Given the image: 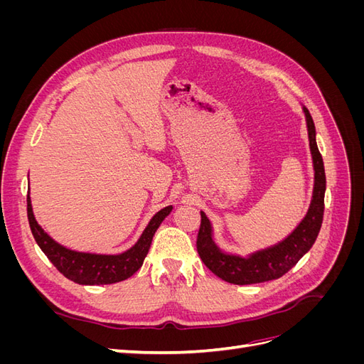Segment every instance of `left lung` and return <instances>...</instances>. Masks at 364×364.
<instances>
[{
  "label": "left lung",
  "instance_id": "left-lung-1",
  "mask_svg": "<svg viewBox=\"0 0 364 364\" xmlns=\"http://www.w3.org/2000/svg\"><path fill=\"white\" fill-rule=\"evenodd\" d=\"M302 111L306 121L308 141H310L314 186L311 202L305 217L287 237L277 245L252 252L246 257L235 255V253L220 249L214 241V229L211 222H209L206 214L200 211L202 222L199 235H197V252H199L205 266L226 282L246 285L281 278L313 247L318 235L323 220L326 178L323 159L316 142V127L313 118L305 106H302Z\"/></svg>",
  "mask_w": 364,
  "mask_h": 364
}]
</instances>
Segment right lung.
I'll list each match as a JSON object with an SVG mask.
<instances>
[{
	"label": "right lung",
	"mask_w": 364,
	"mask_h": 364,
	"mask_svg": "<svg viewBox=\"0 0 364 364\" xmlns=\"http://www.w3.org/2000/svg\"><path fill=\"white\" fill-rule=\"evenodd\" d=\"M171 205L165 206L153 215L136 243L130 249L115 253V255H106V253L73 250L59 245L36 222L35 214H33L31 199L30 196H27L28 223L38 246L63 277L82 285L114 284L130 278L144 262L153 235L164 222V218L171 213Z\"/></svg>",
	"instance_id": "obj_1"
}]
</instances>
